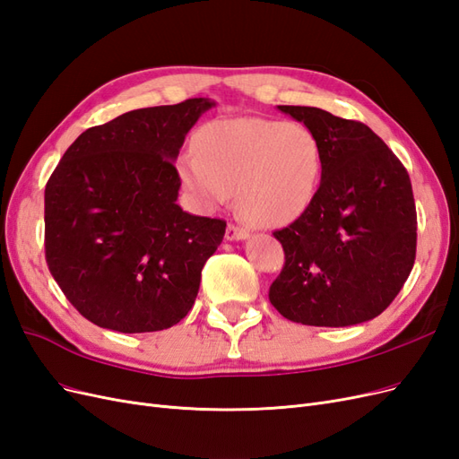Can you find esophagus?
Returning <instances> with one entry per match:
<instances>
[{"label": "esophagus", "mask_w": 459, "mask_h": 459, "mask_svg": "<svg viewBox=\"0 0 459 459\" xmlns=\"http://www.w3.org/2000/svg\"><path fill=\"white\" fill-rule=\"evenodd\" d=\"M247 238H248V231L247 230H243L239 226H233V224L228 226V230H226V239L228 241H243Z\"/></svg>", "instance_id": "1"}]
</instances>
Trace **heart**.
<instances>
[{
  "mask_svg": "<svg viewBox=\"0 0 459 459\" xmlns=\"http://www.w3.org/2000/svg\"><path fill=\"white\" fill-rule=\"evenodd\" d=\"M195 152L178 159L182 184L204 204L238 193L248 224L283 228L308 211L322 178V143L302 122L212 120L195 134Z\"/></svg>",
  "mask_w": 459,
  "mask_h": 459,
  "instance_id": "1",
  "label": "heart"
}]
</instances>
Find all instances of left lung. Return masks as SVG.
<instances>
[{"instance_id": "left-lung-1", "label": "left lung", "mask_w": 459, "mask_h": 459, "mask_svg": "<svg viewBox=\"0 0 459 459\" xmlns=\"http://www.w3.org/2000/svg\"><path fill=\"white\" fill-rule=\"evenodd\" d=\"M322 143V182L293 224L273 231L285 266L270 302L290 322L346 327L377 317L415 260L418 214L404 166L366 124L277 105Z\"/></svg>"}]
</instances>
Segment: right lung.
Segmentation results:
<instances>
[{"label":"right lung","mask_w":459,"mask_h":459,"mask_svg":"<svg viewBox=\"0 0 459 459\" xmlns=\"http://www.w3.org/2000/svg\"><path fill=\"white\" fill-rule=\"evenodd\" d=\"M214 101L135 108L88 128L46 186V260L68 302L120 333L176 325L226 221L182 211L174 160Z\"/></svg>","instance_id":"obj_1"}]
</instances>
